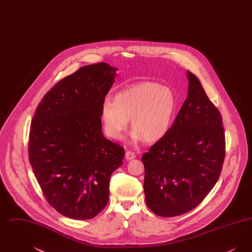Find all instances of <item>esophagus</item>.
Returning <instances> with one entry per match:
<instances>
[{
    "instance_id": "34e87169",
    "label": "esophagus",
    "mask_w": 252,
    "mask_h": 252,
    "mask_svg": "<svg viewBox=\"0 0 252 252\" xmlns=\"http://www.w3.org/2000/svg\"><path fill=\"white\" fill-rule=\"evenodd\" d=\"M136 155L131 152V151H126V160H131L133 158H135Z\"/></svg>"
}]
</instances>
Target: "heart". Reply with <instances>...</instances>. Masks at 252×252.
I'll return each mask as SVG.
<instances>
[{"label": "heart", "instance_id": "b5f03b06", "mask_svg": "<svg viewBox=\"0 0 252 252\" xmlns=\"http://www.w3.org/2000/svg\"><path fill=\"white\" fill-rule=\"evenodd\" d=\"M176 110V98L167 87L143 82L125 89L105 100L101 121L108 138L120 139L131 120L133 139L154 144L167 134Z\"/></svg>", "mask_w": 252, "mask_h": 252}]
</instances>
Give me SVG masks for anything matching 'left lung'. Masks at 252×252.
<instances>
[{
    "mask_svg": "<svg viewBox=\"0 0 252 252\" xmlns=\"http://www.w3.org/2000/svg\"><path fill=\"white\" fill-rule=\"evenodd\" d=\"M188 96L167 134L144 153L145 202L157 216L186 214L219 179L225 134L219 110L189 71Z\"/></svg>",
    "mask_w": 252,
    "mask_h": 252,
    "instance_id": "left-lung-1",
    "label": "left lung"
}]
</instances>
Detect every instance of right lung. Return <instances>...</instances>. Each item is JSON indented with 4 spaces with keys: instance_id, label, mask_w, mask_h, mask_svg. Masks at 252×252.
<instances>
[{
    "instance_id": "1",
    "label": "right lung",
    "mask_w": 252,
    "mask_h": 252,
    "mask_svg": "<svg viewBox=\"0 0 252 252\" xmlns=\"http://www.w3.org/2000/svg\"><path fill=\"white\" fill-rule=\"evenodd\" d=\"M118 69L80 68L38 104L31 123L29 160L48 203L62 216L86 220L108 204L111 174L124 148L104 137L101 107Z\"/></svg>"
}]
</instances>
